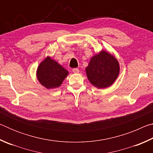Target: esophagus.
<instances>
[{
    "label": "esophagus",
    "mask_w": 153,
    "mask_h": 153,
    "mask_svg": "<svg viewBox=\"0 0 153 153\" xmlns=\"http://www.w3.org/2000/svg\"><path fill=\"white\" fill-rule=\"evenodd\" d=\"M72 71H73V72H74V73H75V74L79 73V69H77V68H74L73 69H72Z\"/></svg>",
    "instance_id": "1"
}]
</instances>
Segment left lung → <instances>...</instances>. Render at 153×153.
Segmentation results:
<instances>
[{
	"label": "left lung",
	"mask_w": 153,
	"mask_h": 153,
	"mask_svg": "<svg viewBox=\"0 0 153 153\" xmlns=\"http://www.w3.org/2000/svg\"><path fill=\"white\" fill-rule=\"evenodd\" d=\"M86 71L92 85L99 88H105L111 86L117 79L120 65L113 56L102 51L92 57Z\"/></svg>",
	"instance_id": "left-lung-1"
}]
</instances>
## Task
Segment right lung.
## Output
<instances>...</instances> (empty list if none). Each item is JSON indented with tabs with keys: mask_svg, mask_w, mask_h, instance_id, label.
Returning a JSON list of instances; mask_svg holds the SVG:
<instances>
[{
	"mask_svg": "<svg viewBox=\"0 0 153 153\" xmlns=\"http://www.w3.org/2000/svg\"><path fill=\"white\" fill-rule=\"evenodd\" d=\"M67 75L68 71L65 69L48 56L40 64L37 69L38 81L46 88L60 86Z\"/></svg>",
	"mask_w": 153,
	"mask_h": 153,
	"instance_id": "add662e5",
	"label": "right lung"
}]
</instances>
